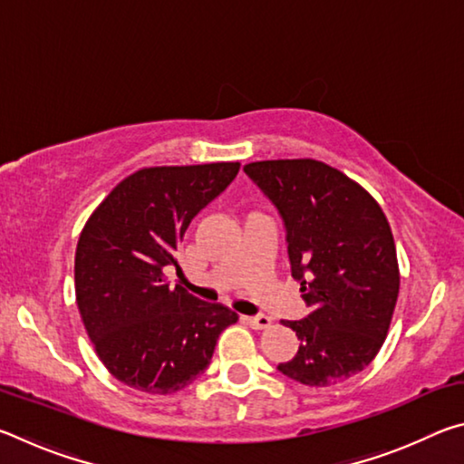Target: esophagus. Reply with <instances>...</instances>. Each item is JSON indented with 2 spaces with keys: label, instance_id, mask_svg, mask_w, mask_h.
<instances>
[{
  "label": "esophagus",
  "instance_id": "esophagus-1",
  "mask_svg": "<svg viewBox=\"0 0 464 464\" xmlns=\"http://www.w3.org/2000/svg\"><path fill=\"white\" fill-rule=\"evenodd\" d=\"M243 321L254 329H268L272 325V319L268 315H251V317H243Z\"/></svg>",
  "mask_w": 464,
  "mask_h": 464
}]
</instances>
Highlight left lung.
<instances>
[{
	"label": "left lung",
	"instance_id": "obj_1",
	"mask_svg": "<svg viewBox=\"0 0 464 464\" xmlns=\"http://www.w3.org/2000/svg\"><path fill=\"white\" fill-rule=\"evenodd\" d=\"M243 171L285 223L290 272L311 309L282 321L301 345L278 371L309 387L350 379L379 354L397 304L387 217L362 186L315 160L256 161Z\"/></svg>",
	"mask_w": 464,
	"mask_h": 464
}]
</instances>
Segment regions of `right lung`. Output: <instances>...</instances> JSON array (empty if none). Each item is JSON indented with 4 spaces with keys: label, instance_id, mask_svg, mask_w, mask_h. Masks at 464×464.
<instances>
[{
    "label": "right lung",
    "instance_id": "obj_1",
    "mask_svg": "<svg viewBox=\"0 0 464 464\" xmlns=\"http://www.w3.org/2000/svg\"><path fill=\"white\" fill-rule=\"evenodd\" d=\"M239 163L145 168L114 188L77 241L75 296L108 372L168 395L207 371L218 335L237 321L166 282L192 218L229 186Z\"/></svg>",
    "mask_w": 464,
    "mask_h": 464
}]
</instances>
